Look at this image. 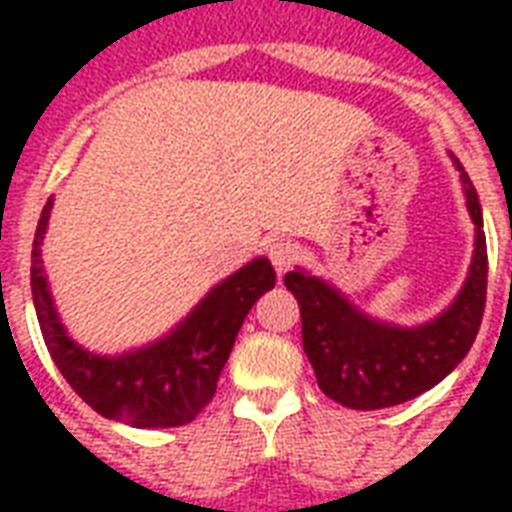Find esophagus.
<instances>
[{"instance_id":"esophagus-1","label":"esophagus","mask_w":512,"mask_h":512,"mask_svg":"<svg viewBox=\"0 0 512 512\" xmlns=\"http://www.w3.org/2000/svg\"><path fill=\"white\" fill-rule=\"evenodd\" d=\"M268 257H271L273 268H276V273L279 276H284V273L295 265L297 260V247L292 244V241H273L271 247H268Z\"/></svg>"}]
</instances>
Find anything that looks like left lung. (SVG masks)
<instances>
[{
	"label": "left lung",
	"instance_id": "1",
	"mask_svg": "<svg viewBox=\"0 0 512 512\" xmlns=\"http://www.w3.org/2000/svg\"><path fill=\"white\" fill-rule=\"evenodd\" d=\"M454 167L476 223V249L460 295L441 316L420 327H396L358 311L348 297L311 273L295 268L284 276L300 305L305 356L319 388L337 404L364 412L404 404L444 380L476 340L489 276L484 217L468 172L457 159Z\"/></svg>",
	"mask_w": 512,
	"mask_h": 512
}]
</instances>
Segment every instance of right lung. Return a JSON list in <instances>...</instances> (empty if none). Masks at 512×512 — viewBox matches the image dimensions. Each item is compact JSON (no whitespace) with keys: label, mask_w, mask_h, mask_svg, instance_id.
<instances>
[{"label":"right lung","mask_w":512,"mask_h":512,"mask_svg":"<svg viewBox=\"0 0 512 512\" xmlns=\"http://www.w3.org/2000/svg\"><path fill=\"white\" fill-rule=\"evenodd\" d=\"M52 199L36 225L31 249V295L52 361L82 401L108 420L132 428H177L196 420L212 401L225 361L252 305L276 287L265 257L220 281L170 335L122 356H98L76 345L60 324L50 284L44 276L42 241Z\"/></svg>","instance_id":"1"}]
</instances>
